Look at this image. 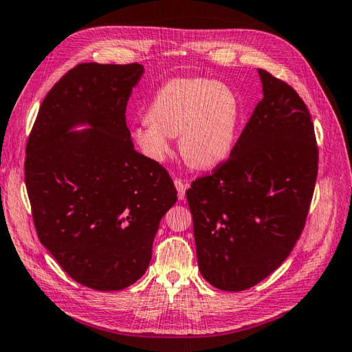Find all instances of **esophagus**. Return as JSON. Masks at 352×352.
Instances as JSON below:
<instances>
[{"mask_svg": "<svg viewBox=\"0 0 352 352\" xmlns=\"http://www.w3.org/2000/svg\"><path fill=\"white\" fill-rule=\"evenodd\" d=\"M174 184H175L177 192H178V198L184 199V197H186V189H188V183H184L183 180H180V178H175Z\"/></svg>", "mask_w": 352, "mask_h": 352, "instance_id": "obj_1", "label": "esophagus"}]
</instances>
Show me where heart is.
Segmentation results:
<instances>
[{
	"label": "heart",
	"instance_id": "b5f03b06",
	"mask_svg": "<svg viewBox=\"0 0 352 352\" xmlns=\"http://www.w3.org/2000/svg\"><path fill=\"white\" fill-rule=\"evenodd\" d=\"M239 101L227 85L203 77H180L157 89L146 118L131 129V138L148 159L163 162L180 134V151L195 168H213L227 160L234 145Z\"/></svg>",
	"mask_w": 352,
	"mask_h": 352
}]
</instances>
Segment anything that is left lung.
Wrapping results in <instances>:
<instances>
[{
    "label": "left lung",
    "instance_id": "left-lung-1",
    "mask_svg": "<svg viewBox=\"0 0 352 352\" xmlns=\"http://www.w3.org/2000/svg\"><path fill=\"white\" fill-rule=\"evenodd\" d=\"M263 98L230 153L186 192L199 271L216 289L246 290L300 239L315 190L318 146L301 96L258 69Z\"/></svg>",
    "mask_w": 352,
    "mask_h": 352
}]
</instances>
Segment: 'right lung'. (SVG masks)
I'll use <instances>...</instances> for the list:
<instances>
[{
  "label": "right lung",
  "instance_id": "1",
  "mask_svg": "<svg viewBox=\"0 0 352 352\" xmlns=\"http://www.w3.org/2000/svg\"><path fill=\"white\" fill-rule=\"evenodd\" d=\"M144 66L80 63L52 86L30 133L25 186L41 243L77 283L121 290L145 274L175 204L168 170L134 149L126 102ZM77 124L91 129L72 132Z\"/></svg>",
  "mask_w": 352,
  "mask_h": 352
}]
</instances>
